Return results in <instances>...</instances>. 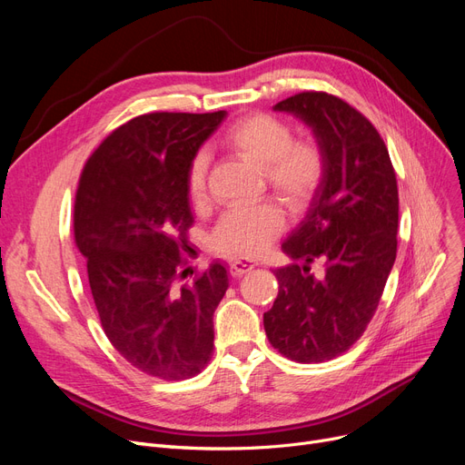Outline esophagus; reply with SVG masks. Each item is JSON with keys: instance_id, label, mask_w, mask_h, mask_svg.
Returning <instances> with one entry per match:
<instances>
[{"instance_id": "34e87169", "label": "esophagus", "mask_w": 465, "mask_h": 465, "mask_svg": "<svg viewBox=\"0 0 465 465\" xmlns=\"http://www.w3.org/2000/svg\"><path fill=\"white\" fill-rule=\"evenodd\" d=\"M252 267H254V262H251V260H247V258H235V260H232V263H230V272H232L233 277H241V275L249 273V272L252 270Z\"/></svg>"}]
</instances>
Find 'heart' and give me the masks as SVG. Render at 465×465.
I'll return each mask as SVG.
<instances>
[{
	"label": "heart",
	"instance_id": "1",
	"mask_svg": "<svg viewBox=\"0 0 465 465\" xmlns=\"http://www.w3.org/2000/svg\"><path fill=\"white\" fill-rule=\"evenodd\" d=\"M223 144L237 160L262 171V177L277 198L290 209H303L324 175V154L311 137H292L284 120L270 113H251L226 128ZM209 156L195 153L188 165V195L193 205L207 203ZM281 209L263 202L251 209L230 211L218 220L211 235L216 252L252 258L262 254L282 232Z\"/></svg>",
	"mask_w": 465,
	"mask_h": 465
}]
</instances>
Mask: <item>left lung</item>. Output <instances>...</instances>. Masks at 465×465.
I'll return each instance as SVG.
<instances>
[{"instance_id":"left-lung-1","label":"left lung","mask_w":465,"mask_h":465,"mask_svg":"<svg viewBox=\"0 0 465 465\" xmlns=\"http://www.w3.org/2000/svg\"><path fill=\"white\" fill-rule=\"evenodd\" d=\"M312 130L324 175L300 226L282 242L294 262L275 270L279 294L263 312L270 343L300 363L347 352L381 302L398 252V181L382 137L352 105L326 92L279 102ZM322 259V276L310 263Z\"/></svg>"}]
</instances>
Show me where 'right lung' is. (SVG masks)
I'll list each match as a JSON object with an SVG mask.
<instances>
[{"instance_id": "right-lung-1", "label": "right lung", "mask_w": 465, "mask_h": 465, "mask_svg": "<svg viewBox=\"0 0 465 465\" xmlns=\"http://www.w3.org/2000/svg\"><path fill=\"white\" fill-rule=\"evenodd\" d=\"M226 111L149 113L118 126L86 160L73 207L75 245L113 347L139 371L183 381L213 356L223 263L179 284L193 224L188 165Z\"/></svg>"}]
</instances>
